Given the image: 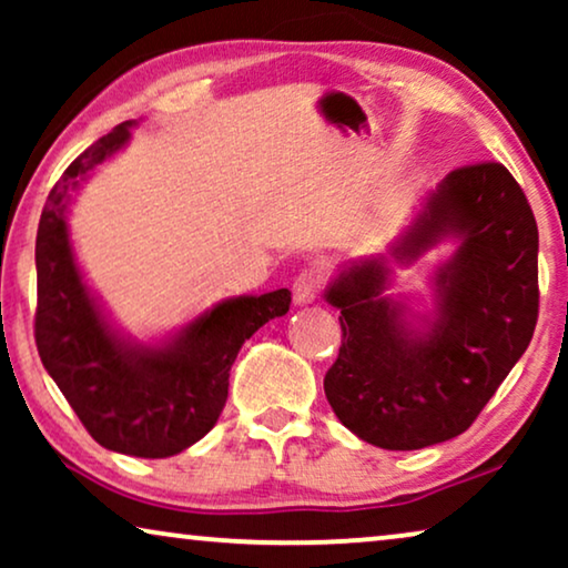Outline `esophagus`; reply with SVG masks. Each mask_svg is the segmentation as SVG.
Segmentation results:
<instances>
[{"mask_svg": "<svg viewBox=\"0 0 568 568\" xmlns=\"http://www.w3.org/2000/svg\"><path fill=\"white\" fill-rule=\"evenodd\" d=\"M321 284H323L321 271L305 268L297 278H294V286H292L294 302H297V305H310V302H315L317 292H321Z\"/></svg>", "mask_w": 568, "mask_h": 568, "instance_id": "esophagus-1", "label": "esophagus"}]
</instances>
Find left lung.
I'll list each match as a JSON object with an SVG mask.
<instances>
[{
	"label": "left lung",
	"instance_id": "obj_1",
	"mask_svg": "<svg viewBox=\"0 0 568 568\" xmlns=\"http://www.w3.org/2000/svg\"><path fill=\"white\" fill-rule=\"evenodd\" d=\"M453 240L434 271V310L385 297V255L352 261L325 290L341 310L325 398L338 422L383 449H422L463 434L530 346L538 323V224L499 162L457 168L390 245L410 266Z\"/></svg>",
	"mask_w": 568,
	"mask_h": 568
}]
</instances>
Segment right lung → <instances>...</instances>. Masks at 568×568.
<instances>
[{"label":"right lung","instance_id":"add662e5","mask_svg":"<svg viewBox=\"0 0 568 568\" xmlns=\"http://www.w3.org/2000/svg\"><path fill=\"white\" fill-rule=\"evenodd\" d=\"M131 126L136 121L88 146L45 199L36 237V346L98 445L121 455L170 457L216 424L240 346L261 325L286 315L292 292L222 300L160 344H139L113 328L77 266L67 214L92 170L126 146Z\"/></svg>","mask_w":568,"mask_h":568}]
</instances>
